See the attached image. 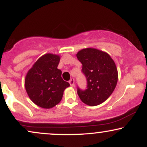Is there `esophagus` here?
Returning a JSON list of instances; mask_svg holds the SVG:
<instances>
[{
    "label": "esophagus",
    "instance_id": "esophagus-1",
    "mask_svg": "<svg viewBox=\"0 0 147 147\" xmlns=\"http://www.w3.org/2000/svg\"><path fill=\"white\" fill-rule=\"evenodd\" d=\"M69 83H70L71 86H75V79L72 78L70 79V80H69Z\"/></svg>",
    "mask_w": 147,
    "mask_h": 147
}]
</instances>
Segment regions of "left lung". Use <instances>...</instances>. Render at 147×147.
<instances>
[{
    "mask_svg": "<svg viewBox=\"0 0 147 147\" xmlns=\"http://www.w3.org/2000/svg\"><path fill=\"white\" fill-rule=\"evenodd\" d=\"M82 64V72L87 81V88L77 87V94L84 104L90 106L102 104L110 97L117 83L115 63L109 54L95 48H85L77 52Z\"/></svg>",
    "mask_w": 147,
    "mask_h": 147,
    "instance_id": "1",
    "label": "left lung"
}]
</instances>
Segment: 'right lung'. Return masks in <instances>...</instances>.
I'll list each match as a JSON object with an SVG mask.
<instances>
[{"label": "right lung", "instance_id": "right-lung-1", "mask_svg": "<svg viewBox=\"0 0 147 147\" xmlns=\"http://www.w3.org/2000/svg\"><path fill=\"white\" fill-rule=\"evenodd\" d=\"M59 55L45 54L40 57L28 71L25 79L27 93L32 102L43 109H51L63 97V91L70 86L57 68Z\"/></svg>", "mask_w": 147, "mask_h": 147}]
</instances>
